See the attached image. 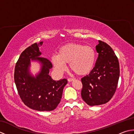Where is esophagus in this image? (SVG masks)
<instances>
[{"mask_svg":"<svg viewBox=\"0 0 134 134\" xmlns=\"http://www.w3.org/2000/svg\"><path fill=\"white\" fill-rule=\"evenodd\" d=\"M74 78H68V81L69 82H72V81H74Z\"/></svg>","mask_w":134,"mask_h":134,"instance_id":"esophagus-1","label":"esophagus"}]
</instances>
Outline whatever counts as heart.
Here are the masks:
<instances>
[{
    "label": "heart",
    "instance_id": "1",
    "mask_svg": "<svg viewBox=\"0 0 134 134\" xmlns=\"http://www.w3.org/2000/svg\"><path fill=\"white\" fill-rule=\"evenodd\" d=\"M96 62V52L88 45L70 43L59 48L58 55L51 57V62L57 71L63 72L69 63L70 69L79 75H85L91 72Z\"/></svg>",
    "mask_w": 134,
    "mask_h": 134
}]
</instances>
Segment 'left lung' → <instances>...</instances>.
Here are the masks:
<instances>
[{"label":"left lung","instance_id":"obj_1","mask_svg":"<svg viewBox=\"0 0 134 134\" xmlns=\"http://www.w3.org/2000/svg\"><path fill=\"white\" fill-rule=\"evenodd\" d=\"M96 49L98 53L95 66L89 75L81 79L83 100L90 106L106 104L117 88L120 67L117 56L109 45L99 40Z\"/></svg>","mask_w":134,"mask_h":134}]
</instances>
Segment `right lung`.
Returning a JSON list of instances; mask_svg holds the SVG:
<instances>
[{"instance_id": "1", "label": "right lung", "mask_w": 134, "mask_h": 134, "mask_svg": "<svg viewBox=\"0 0 134 134\" xmlns=\"http://www.w3.org/2000/svg\"><path fill=\"white\" fill-rule=\"evenodd\" d=\"M42 43L31 45L21 53L15 67L14 81L20 98L27 107L38 111H51L60 102L67 80L56 81L49 75L52 64L48 59L40 57L39 47ZM30 60L38 61L42 65L36 77L29 71Z\"/></svg>"}]
</instances>
